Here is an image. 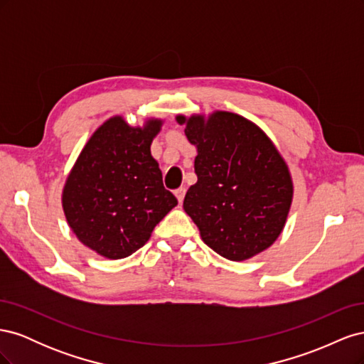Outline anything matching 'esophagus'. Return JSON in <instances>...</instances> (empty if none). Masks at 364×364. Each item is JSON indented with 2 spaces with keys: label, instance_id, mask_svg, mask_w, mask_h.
I'll return each instance as SVG.
<instances>
[{
  "label": "esophagus",
  "instance_id": "34e87169",
  "mask_svg": "<svg viewBox=\"0 0 364 364\" xmlns=\"http://www.w3.org/2000/svg\"><path fill=\"white\" fill-rule=\"evenodd\" d=\"M185 193H186V190L183 188V186H181V188H178L174 191V194H176V197H178V200H179V203L183 200V197H185Z\"/></svg>",
  "mask_w": 364,
  "mask_h": 364
}]
</instances>
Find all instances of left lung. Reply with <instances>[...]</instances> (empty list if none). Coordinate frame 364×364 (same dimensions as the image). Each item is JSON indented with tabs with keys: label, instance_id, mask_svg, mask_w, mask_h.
Returning <instances> with one entry per match:
<instances>
[{
	"label": "left lung",
	"instance_id": "1",
	"mask_svg": "<svg viewBox=\"0 0 364 364\" xmlns=\"http://www.w3.org/2000/svg\"><path fill=\"white\" fill-rule=\"evenodd\" d=\"M197 146V182L183 209L218 255L243 261L273 245L287 220L293 183L270 139L249 119L230 112L178 117Z\"/></svg>",
	"mask_w": 364,
	"mask_h": 364
}]
</instances>
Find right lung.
Listing matches in <instances>:
<instances>
[{"mask_svg":"<svg viewBox=\"0 0 364 364\" xmlns=\"http://www.w3.org/2000/svg\"><path fill=\"white\" fill-rule=\"evenodd\" d=\"M161 127L151 119L134 129L107 119L87 141L63 190L73 232L100 255L126 258L147 243L151 230L178 205L162 182L150 144Z\"/></svg>","mask_w":364,"mask_h":364,"instance_id":"obj_1","label":"right lung"}]
</instances>
